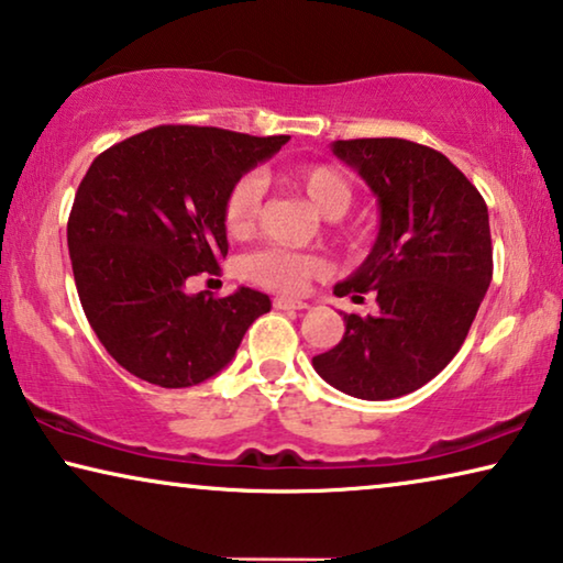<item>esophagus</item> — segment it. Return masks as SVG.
I'll return each mask as SVG.
<instances>
[{"instance_id":"1","label":"esophagus","mask_w":563,"mask_h":563,"mask_svg":"<svg viewBox=\"0 0 563 563\" xmlns=\"http://www.w3.org/2000/svg\"><path fill=\"white\" fill-rule=\"evenodd\" d=\"M274 309H309V305L307 301H301V299H289V297H276L274 299Z\"/></svg>"}]
</instances>
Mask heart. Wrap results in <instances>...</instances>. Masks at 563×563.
<instances>
[{"label":"heart","mask_w":563,"mask_h":563,"mask_svg":"<svg viewBox=\"0 0 563 563\" xmlns=\"http://www.w3.org/2000/svg\"><path fill=\"white\" fill-rule=\"evenodd\" d=\"M294 184L330 219H340L352 206V180L340 168L330 166V163H311V166L294 170ZM262 194L264 184L258 176L239 178L229 188L227 198H223V227H227L231 236H246L254 229ZM241 269H244L246 279L262 284L266 289L297 294L305 291L311 279H319V276L330 272V266L317 254L269 246L262 249V252L249 254Z\"/></svg>","instance_id":"b5f03b06"}]
</instances>
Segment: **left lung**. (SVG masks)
Returning a JSON list of instances; mask_svg holds the SVG:
<instances>
[{"label": "left lung", "mask_w": 563, "mask_h": 563, "mask_svg": "<svg viewBox=\"0 0 563 563\" xmlns=\"http://www.w3.org/2000/svg\"><path fill=\"white\" fill-rule=\"evenodd\" d=\"M377 196L379 231L357 272L334 287L377 314H344V334L311 360L317 375L360 400L418 390L455 357L493 276L488 206L443 153L402 137L334 141Z\"/></svg>", "instance_id": "8db88e82"}]
</instances>
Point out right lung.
Returning a JSON list of instances; mask_svg holds the SVG:
<instances>
[{
  "label": "right lung",
  "mask_w": 563,
  "mask_h": 563,
  "mask_svg": "<svg viewBox=\"0 0 563 563\" xmlns=\"http://www.w3.org/2000/svg\"><path fill=\"white\" fill-rule=\"evenodd\" d=\"M289 135L158 125L112 145L85 173L67 249L85 317L120 367L161 387H194L229 365L266 294H188L229 254L223 198Z\"/></svg>",
  "instance_id": "add662e5"
}]
</instances>
